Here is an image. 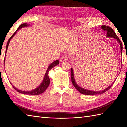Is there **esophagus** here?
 <instances>
[{
    "instance_id": "obj_1",
    "label": "esophagus",
    "mask_w": 127,
    "mask_h": 127,
    "mask_svg": "<svg viewBox=\"0 0 127 127\" xmlns=\"http://www.w3.org/2000/svg\"><path fill=\"white\" fill-rule=\"evenodd\" d=\"M68 60V57H66V56H64V57H62L61 59H60V61H61V62H65Z\"/></svg>"
}]
</instances>
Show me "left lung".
I'll list each match as a JSON object with an SVG mask.
<instances>
[{"mask_svg": "<svg viewBox=\"0 0 127 127\" xmlns=\"http://www.w3.org/2000/svg\"><path fill=\"white\" fill-rule=\"evenodd\" d=\"M101 29L104 30V31H106V37L114 38L117 40V41L119 42V44H120V53L122 54V49H123V46H122V43L121 42V41L120 40L119 38H118L117 35L115 34L114 31V30L112 29V28H111L110 27L108 26H106V25H102V26H101ZM70 76H71V79H72V83L74 86V87L76 88V89L78 90V91L80 92L81 94L87 95H100V94L104 93V92L107 91V90H109L110 89L111 86H112L114 83V82H113L112 84H111L110 86H109L108 87H107L106 89H104V90H102V91H91V90L85 89L82 87H81L80 86H79L77 84L76 81H75L73 69L72 68H71V73H70Z\"/></svg>", "mask_w": 127, "mask_h": 127, "instance_id": "1", "label": "left lung"}]
</instances>
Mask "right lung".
<instances>
[{"instance_id":"obj_1","label":"right lung","mask_w":127,"mask_h":127,"mask_svg":"<svg viewBox=\"0 0 127 127\" xmlns=\"http://www.w3.org/2000/svg\"><path fill=\"white\" fill-rule=\"evenodd\" d=\"M30 26V25H28L26 23H22V24H21L20 26L18 27V29L16 30V31L15 32L13 33V35L11 37H10V38L8 40V41L7 42V47H6V51H5V53H7V49H8V45H9V42L10 40L12 39L13 38V37L16 35V33L17 32V31H18V30H20V29L22 27H27ZM5 57L4 58V63H5ZM58 64H59V61L58 60H57V61H55L54 62H53L52 63L50 64L49 66H48V69H47L46 72V73L45 74V76H44V79H43V81L42 82V83H41L40 85L38 86L35 89L31 90V91H22V90H18L16 89V87L13 86L12 85V84L11 83V85L13 86V87L14 89L17 90V91L18 92H20V93L21 94H26V95H39L41 94L44 92L45 91L46 89L48 88V87L49 86V84H50V78H49V72L50 71V70L51 69L53 68L54 66H55L56 65H57Z\"/></svg>"}]
</instances>
